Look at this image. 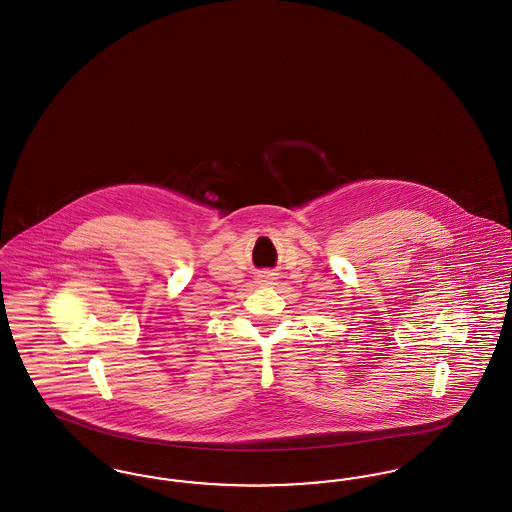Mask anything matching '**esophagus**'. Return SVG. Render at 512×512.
<instances>
[{
	"label": "esophagus",
	"instance_id": "obj_1",
	"mask_svg": "<svg viewBox=\"0 0 512 512\" xmlns=\"http://www.w3.org/2000/svg\"><path fill=\"white\" fill-rule=\"evenodd\" d=\"M275 279H277V277H275L273 271H264V273L260 275V283H266V285H273Z\"/></svg>",
	"mask_w": 512,
	"mask_h": 512
}]
</instances>
